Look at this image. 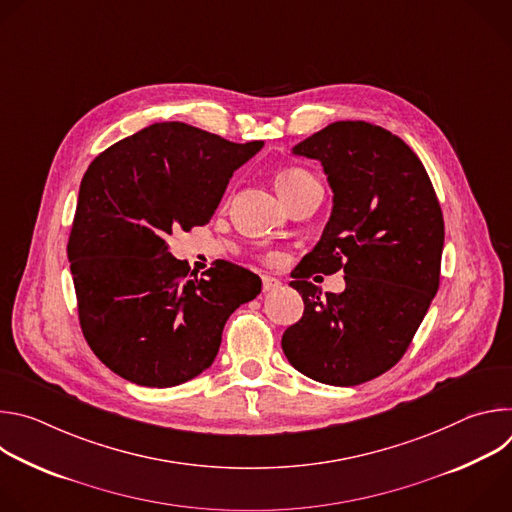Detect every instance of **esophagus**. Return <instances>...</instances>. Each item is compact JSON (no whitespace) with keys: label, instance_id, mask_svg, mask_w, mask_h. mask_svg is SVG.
<instances>
[{"label":"esophagus","instance_id":"obj_1","mask_svg":"<svg viewBox=\"0 0 512 512\" xmlns=\"http://www.w3.org/2000/svg\"><path fill=\"white\" fill-rule=\"evenodd\" d=\"M279 287H281V281L277 277L263 275V291H273V289H279Z\"/></svg>","mask_w":512,"mask_h":512}]
</instances>
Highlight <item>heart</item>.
<instances>
[{"instance_id": "b5f03b06", "label": "heart", "mask_w": 512, "mask_h": 512, "mask_svg": "<svg viewBox=\"0 0 512 512\" xmlns=\"http://www.w3.org/2000/svg\"><path fill=\"white\" fill-rule=\"evenodd\" d=\"M312 182H316V178L310 172H306L302 168H291V170H285L283 174H279L275 184H277V192L283 198V196L296 192V190H300V188H304Z\"/></svg>"}]
</instances>
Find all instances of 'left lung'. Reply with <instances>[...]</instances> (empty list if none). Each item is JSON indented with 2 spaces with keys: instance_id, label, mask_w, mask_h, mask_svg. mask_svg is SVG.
Instances as JSON below:
<instances>
[{
  "instance_id": "1",
  "label": "left lung",
  "mask_w": 512,
  "mask_h": 512,
  "mask_svg": "<svg viewBox=\"0 0 512 512\" xmlns=\"http://www.w3.org/2000/svg\"><path fill=\"white\" fill-rule=\"evenodd\" d=\"M294 156L318 160L332 188V212L308 271L289 285L304 316L281 348L302 375L334 385L367 383L405 354L440 285L444 216L431 180L409 145L364 121H336L300 141ZM345 271L340 295L321 296L305 277Z\"/></svg>"
}]
</instances>
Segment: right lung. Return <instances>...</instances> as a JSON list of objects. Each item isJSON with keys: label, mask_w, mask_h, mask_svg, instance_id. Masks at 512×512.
<instances>
[{"label": "right lung", "mask_w": 512, "mask_h": 512, "mask_svg": "<svg viewBox=\"0 0 512 512\" xmlns=\"http://www.w3.org/2000/svg\"><path fill=\"white\" fill-rule=\"evenodd\" d=\"M261 148L164 121L117 141L85 172L70 273L83 334L121 379L164 389L198 377L229 316L257 298L255 273L216 261L206 277H192L166 239L208 223L233 172Z\"/></svg>", "instance_id": "obj_1"}]
</instances>
